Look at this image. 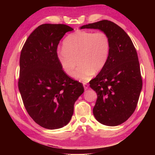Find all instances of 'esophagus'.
Masks as SVG:
<instances>
[{"label":"esophagus","mask_w":155,"mask_h":155,"mask_svg":"<svg viewBox=\"0 0 155 155\" xmlns=\"http://www.w3.org/2000/svg\"><path fill=\"white\" fill-rule=\"evenodd\" d=\"M83 87L85 88V90H87L89 87V85L87 83H83Z\"/></svg>","instance_id":"34e87169"}]
</instances>
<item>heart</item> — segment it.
<instances>
[{
  "label": "heart",
  "instance_id": "heart-1",
  "mask_svg": "<svg viewBox=\"0 0 155 155\" xmlns=\"http://www.w3.org/2000/svg\"><path fill=\"white\" fill-rule=\"evenodd\" d=\"M110 48V39L105 33L78 31L65 39L57 57L62 70L70 77L73 76L78 62L80 66L74 77L87 82L106 65Z\"/></svg>",
  "mask_w": 155,
  "mask_h": 155
}]
</instances>
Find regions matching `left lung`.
I'll return each instance as SVG.
<instances>
[{"mask_svg": "<svg viewBox=\"0 0 155 155\" xmlns=\"http://www.w3.org/2000/svg\"><path fill=\"white\" fill-rule=\"evenodd\" d=\"M98 29L110 39V53L105 66L90 81L98 98L93 109L96 120L106 126L122 124L135 111L142 89L137 53L130 37L111 21L104 20L83 25Z\"/></svg>", "mask_w": 155, "mask_h": 155, "instance_id": "1", "label": "left lung"}]
</instances>
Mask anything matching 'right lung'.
I'll use <instances>...</instances> for the list:
<instances>
[{
	"mask_svg": "<svg viewBox=\"0 0 155 155\" xmlns=\"http://www.w3.org/2000/svg\"><path fill=\"white\" fill-rule=\"evenodd\" d=\"M73 30L65 25H41L21 51L18 88L23 103L31 118L47 129L69 123L75 102L84 91L82 83L64 72L57 57L59 41Z\"/></svg>",
	"mask_w": 155,
	"mask_h": 155,
	"instance_id": "add662e5",
	"label": "right lung"
}]
</instances>
